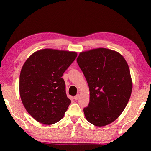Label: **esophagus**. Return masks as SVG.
<instances>
[{
    "label": "esophagus",
    "instance_id": "esophagus-1",
    "mask_svg": "<svg viewBox=\"0 0 151 151\" xmlns=\"http://www.w3.org/2000/svg\"><path fill=\"white\" fill-rule=\"evenodd\" d=\"M78 99H79V95H78H78H76V96H75V97H74V99H75V101L78 100Z\"/></svg>",
    "mask_w": 151,
    "mask_h": 151
}]
</instances>
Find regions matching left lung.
I'll return each mask as SVG.
<instances>
[{
    "mask_svg": "<svg viewBox=\"0 0 151 151\" xmlns=\"http://www.w3.org/2000/svg\"><path fill=\"white\" fill-rule=\"evenodd\" d=\"M90 91L84 108L89 123L103 127L121 114L129 101L132 82L129 65L116 51L98 48L81 52L76 59Z\"/></svg>",
    "mask_w": 151,
    "mask_h": 151,
    "instance_id": "left-lung-1",
    "label": "left lung"
}]
</instances>
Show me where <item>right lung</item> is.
<instances>
[{
  "label": "right lung",
  "instance_id": "1",
  "mask_svg": "<svg viewBox=\"0 0 151 151\" xmlns=\"http://www.w3.org/2000/svg\"><path fill=\"white\" fill-rule=\"evenodd\" d=\"M76 56L75 52L45 49L35 52L24 62L19 93L25 109L37 121L52 124L63 118L70 100L62 76Z\"/></svg>",
  "mask_w": 151,
  "mask_h": 151
}]
</instances>
